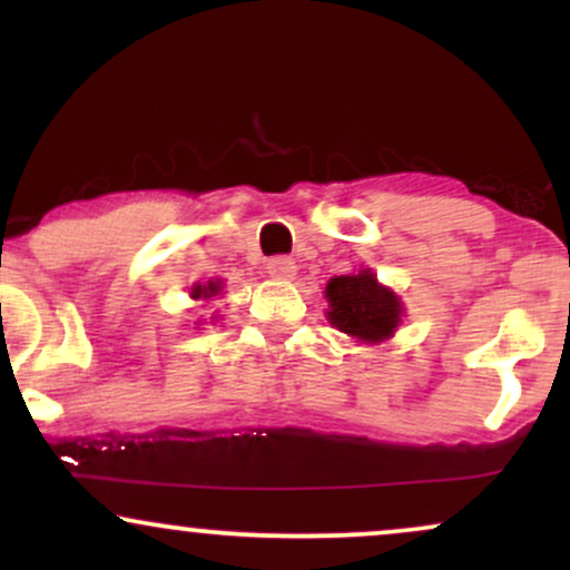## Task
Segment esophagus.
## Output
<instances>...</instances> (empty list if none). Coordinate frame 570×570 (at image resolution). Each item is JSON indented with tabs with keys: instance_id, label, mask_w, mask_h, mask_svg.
I'll return each instance as SVG.
<instances>
[{
	"instance_id": "34e87169",
	"label": "esophagus",
	"mask_w": 570,
	"mask_h": 570,
	"mask_svg": "<svg viewBox=\"0 0 570 570\" xmlns=\"http://www.w3.org/2000/svg\"><path fill=\"white\" fill-rule=\"evenodd\" d=\"M267 273L278 281H289L294 278V273H297V265H294L289 257H273L267 259Z\"/></svg>"
}]
</instances>
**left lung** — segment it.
<instances>
[{
  "instance_id": "1",
  "label": "left lung",
  "mask_w": 570,
  "mask_h": 570,
  "mask_svg": "<svg viewBox=\"0 0 570 570\" xmlns=\"http://www.w3.org/2000/svg\"><path fill=\"white\" fill-rule=\"evenodd\" d=\"M324 294L330 299V324L358 343H383L402 322V303L389 286L377 284L372 271L330 278Z\"/></svg>"
}]
</instances>
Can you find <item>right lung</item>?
I'll list each match as a JSON object with an SVG mask.
<instances>
[{
    "mask_svg": "<svg viewBox=\"0 0 570 570\" xmlns=\"http://www.w3.org/2000/svg\"><path fill=\"white\" fill-rule=\"evenodd\" d=\"M222 292V281H208V284L206 286H193V292H189V294H193V297L195 299H212V297H217V294Z\"/></svg>",
    "mask_w": 570,
    "mask_h": 570,
    "instance_id": "right-lung-1",
    "label": "right lung"
}]
</instances>
